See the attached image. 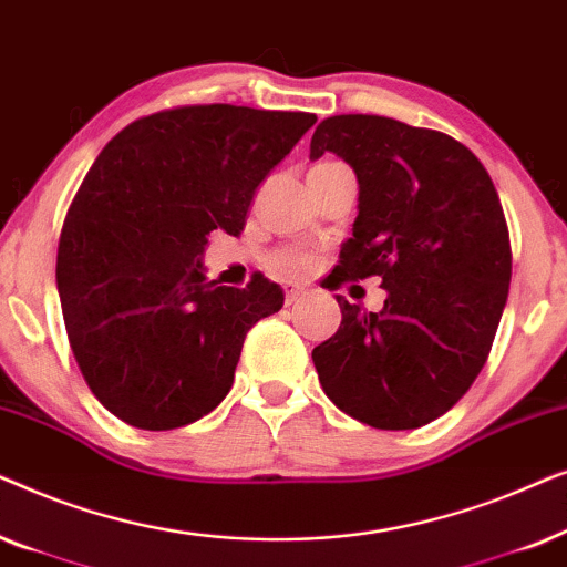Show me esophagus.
<instances>
[{"label": "esophagus", "mask_w": 567, "mask_h": 567, "mask_svg": "<svg viewBox=\"0 0 567 567\" xmlns=\"http://www.w3.org/2000/svg\"><path fill=\"white\" fill-rule=\"evenodd\" d=\"M305 297H307L305 286H293V284L286 286V305H297V301Z\"/></svg>", "instance_id": "esophagus-1"}]
</instances>
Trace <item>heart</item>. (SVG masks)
I'll return each instance as SVG.
<instances>
[{"mask_svg":"<svg viewBox=\"0 0 567 567\" xmlns=\"http://www.w3.org/2000/svg\"><path fill=\"white\" fill-rule=\"evenodd\" d=\"M322 165H330V162H322ZM274 266L278 268V270H284V274H299L301 268H307L309 266V258L307 255H301V252H289V250H281V252H276L274 258Z\"/></svg>","mask_w":567,"mask_h":567,"instance_id":"1","label":"heart"}]
</instances>
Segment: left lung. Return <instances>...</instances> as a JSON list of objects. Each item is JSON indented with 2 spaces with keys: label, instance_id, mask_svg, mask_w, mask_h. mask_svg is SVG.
I'll list each match as a JSON object with an SVG mask.
<instances>
[{
  "label": "left lung",
  "instance_id": "1",
  "mask_svg": "<svg viewBox=\"0 0 567 567\" xmlns=\"http://www.w3.org/2000/svg\"><path fill=\"white\" fill-rule=\"evenodd\" d=\"M338 154L359 181L338 284L379 276L382 312L338 297L340 328L312 351L328 398L355 421L408 431L452 410L491 353L511 284L495 185L456 138L384 115H332L309 159Z\"/></svg>",
  "mask_w": 567,
  "mask_h": 567
}]
</instances>
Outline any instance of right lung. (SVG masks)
<instances>
[{
    "mask_svg": "<svg viewBox=\"0 0 567 567\" xmlns=\"http://www.w3.org/2000/svg\"><path fill=\"white\" fill-rule=\"evenodd\" d=\"M315 113L185 105L128 123L69 206L56 286L92 394L123 423L183 429L227 398L247 330L284 307L281 286L208 281L214 229L239 235L255 188Z\"/></svg>",
    "mask_w": 567,
    "mask_h": 567,
    "instance_id": "add662e5",
    "label": "right lung"
}]
</instances>
